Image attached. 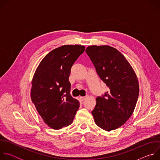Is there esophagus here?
Masks as SVG:
<instances>
[{
	"label": "esophagus",
	"mask_w": 160,
	"mask_h": 160,
	"mask_svg": "<svg viewBox=\"0 0 160 160\" xmlns=\"http://www.w3.org/2000/svg\"><path fill=\"white\" fill-rule=\"evenodd\" d=\"M87 98V96H82V97H80V99L82 100V101H85Z\"/></svg>",
	"instance_id": "1"
}]
</instances>
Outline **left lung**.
Listing matches in <instances>:
<instances>
[{"label": "left lung", "mask_w": 160, "mask_h": 160, "mask_svg": "<svg viewBox=\"0 0 160 160\" xmlns=\"http://www.w3.org/2000/svg\"><path fill=\"white\" fill-rule=\"evenodd\" d=\"M100 78L109 91L96 98L92 111L96 124L106 131L122 126L131 117L139 93L132 67L124 56L109 45H91L86 50Z\"/></svg>", "instance_id": "1"}]
</instances>
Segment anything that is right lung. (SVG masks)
Wrapping results in <instances>:
<instances>
[{"label":"right lung","mask_w":160,"mask_h":160,"mask_svg":"<svg viewBox=\"0 0 160 160\" xmlns=\"http://www.w3.org/2000/svg\"><path fill=\"white\" fill-rule=\"evenodd\" d=\"M85 47L65 45L51 51L38 66L32 81L31 99L44 122L53 129L72 123L79 101L70 94L71 68Z\"/></svg>","instance_id":"obj_1"}]
</instances>
